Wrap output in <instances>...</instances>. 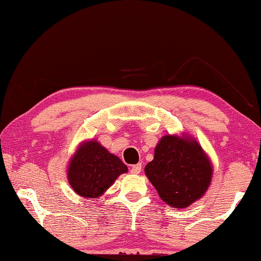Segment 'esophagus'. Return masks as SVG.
Listing matches in <instances>:
<instances>
[{
    "label": "esophagus",
    "instance_id": "obj_1",
    "mask_svg": "<svg viewBox=\"0 0 261 261\" xmlns=\"http://www.w3.org/2000/svg\"><path fill=\"white\" fill-rule=\"evenodd\" d=\"M140 172H141V163H138V165L132 166V168H130L132 174H139Z\"/></svg>",
    "mask_w": 261,
    "mask_h": 261
}]
</instances>
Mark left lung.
Wrapping results in <instances>:
<instances>
[{
  "label": "left lung",
  "instance_id": "left-lung-1",
  "mask_svg": "<svg viewBox=\"0 0 261 261\" xmlns=\"http://www.w3.org/2000/svg\"><path fill=\"white\" fill-rule=\"evenodd\" d=\"M145 174L167 204L186 208L207 191L213 167L195 139L165 136L155 147Z\"/></svg>",
  "mask_w": 261,
  "mask_h": 261
}]
</instances>
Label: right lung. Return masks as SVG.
I'll return each instance as SVG.
<instances>
[{
  "mask_svg": "<svg viewBox=\"0 0 261 261\" xmlns=\"http://www.w3.org/2000/svg\"><path fill=\"white\" fill-rule=\"evenodd\" d=\"M127 166L96 140L85 141L76 150L67 167L69 184L77 195L96 198L114 184Z\"/></svg>",
  "mask_w": 261,
  "mask_h": 261,
  "instance_id": "right-lung-1",
  "label": "right lung"
}]
</instances>
